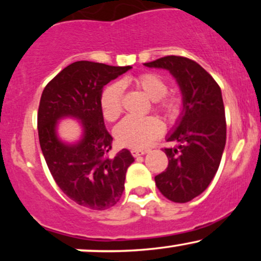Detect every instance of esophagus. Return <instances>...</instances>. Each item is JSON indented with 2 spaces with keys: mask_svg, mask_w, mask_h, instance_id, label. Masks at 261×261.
<instances>
[{
  "mask_svg": "<svg viewBox=\"0 0 261 261\" xmlns=\"http://www.w3.org/2000/svg\"><path fill=\"white\" fill-rule=\"evenodd\" d=\"M147 149H131V154L134 155V157H139V155H143L147 153Z\"/></svg>",
  "mask_w": 261,
  "mask_h": 261,
  "instance_id": "1",
  "label": "esophagus"
}]
</instances>
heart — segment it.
<instances>
[{
  "label": "heart",
  "mask_w": 261,
  "mask_h": 261,
  "mask_svg": "<svg viewBox=\"0 0 261 261\" xmlns=\"http://www.w3.org/2000/svg\"><path fill=\"white\" fill-rule=\"evenodd\" d=\"M135 86L153 100L154 107L167 116L173 118L179 113V100L175 97H166L167 83L155 73H142L133 79ZM124 82H114L107 86L100 95V108L104 119L115 121L122 112ZM163 131V124L155 116L133 118L127 116L115 127L116 140L122 146L131 148H143L148 146Z\"/></svg>",
  "instance_id": "obj_1"
}]
</instances>
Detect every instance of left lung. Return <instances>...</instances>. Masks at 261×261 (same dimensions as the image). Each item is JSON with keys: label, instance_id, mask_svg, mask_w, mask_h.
Segmentation results:
<instances>
[{"label": "left lung", "instance_id": "8db88e82", "mask_svg": "<svg viewBox=\"0 0 261 261\" xmlns=\"http://www.w3.org/2000/svg\"><path fill=\"white\" fill-rule=\"evenodd\" d=\"M143 65L169 71L181 92L182 110L167 135L178 146L164 148L168 167L154 180L170 201L188 202L207 189L220 167L226 146L222 92L211 74L190 59L172 55Z\"/></svg>", "mask_w": 261, "mask_h": 261}]
</instances>
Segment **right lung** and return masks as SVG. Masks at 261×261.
I'll use <instances>...</instances> for the list:
<instances>
[{
  "label": "right lung",
  "instance_id": "obj_1",
  "mask_svg": "<svg viewBox=\"0 0 261 261\" xmlns=\"http://www.w3.org/2000/svg\"><path fill=\"white\" fill-rule=\"evenodd\" d=\"M133 68L92 61L68 65L47 83L38 110L41 152L54 180L83 207L107 210L120 200L125 176L135 161L126 148L110 155L113 137L104 125L100 95L104 86ZM76 118L83 135L76 143L59 139V120Z\"/></svg>",
  "mask_w": 261,
  "mask_h": 261
}]
</instances>
